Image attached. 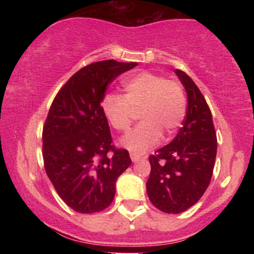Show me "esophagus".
I'll return each mask as SVG.
<instances>
[{"label": "esophagus", "mask_w": 254, "mask_h": 254, "mask_svg": "<svg viewBox=\"0 0 254 254\" xmlns=\"http://www.w3.org/2000/svg\"><path fill=\"white\" fill-rule=\"evenodd\" d=\"M130 157L132 162H137L141 160V155H138V154H135V153H130Z\"/></svg>", "instance_id": "esophagus-1"}]
</instances>
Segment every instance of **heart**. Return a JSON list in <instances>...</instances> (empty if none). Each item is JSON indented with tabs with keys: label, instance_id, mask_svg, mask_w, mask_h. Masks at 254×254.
Listing matches in <instances>:
<instances>
[{
	"label": "heart",
	"instance_id": "obj_1",
	"mask_svg": "<svg viewBox=\"0 0 254 254\" xmlns=\"http://www.w3.org/2000/svg\"><path fill=\"white\" fill-rule=\"evenodd\" d=\"M125 97L106 94L101 103L105 118L113 129L129 130L133 111H139L141 122L121 139V144L135 154L155 147L162 132L173 136L182 127L186 115V98L183 87L161 75L141 71L125 78Z\"/></svg>",
	"mask_w": 254,
	"mask_h": 254
}]
</instances>
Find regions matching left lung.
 <instances>
[{"label": "left lung", "instance_id": "8db88e82", "mask_svg": "<svg viewBox=\"0 0 254 254\" xmlns=\"http://www.w3.org/2000/svg\"><path fill=\"white\" fill-rule=\"evenodd\" d=\"M186 90L188 111L176 138L149 156L147 182L150 202L167 214L194 205L208 189L214 171L217 139L205 99L188 74L176 69Z\"/></svg>", "mask_w": 254, "mask_h": 254}]
</instances>
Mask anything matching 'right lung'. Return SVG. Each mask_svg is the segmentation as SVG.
Masks as SVG:
<instances>
[{"instance_id": "add662e5", "label": "right lung", "mask_w": 254, "mask_h": 254, "mask_svg": "<svg viewBox=\"0 0 254 254\" xmlns=\"http://www.w3.org/2000/svg\"><path fill=\"white\" fill-rule=\"evenodd\" d=\"M137 63L100 61L80 69L57 93L43 129L46 174L72 210L93 214L112 203L129 151L112 144L101 103L107 84Z\"/></svg>"}]
</instances>
